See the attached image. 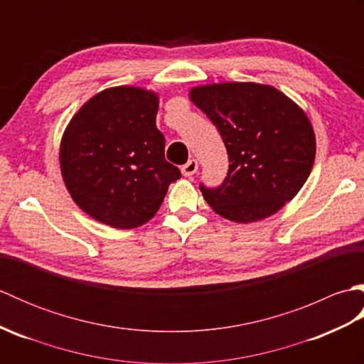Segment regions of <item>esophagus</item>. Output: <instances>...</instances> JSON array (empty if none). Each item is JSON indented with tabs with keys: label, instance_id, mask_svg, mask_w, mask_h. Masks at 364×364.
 <instances>
[{
	"label": "esophagus",
	"instance_id": "esophagus-1",
	"mask_svg": "<svg viewBox=\"0 0 364 364\" xmlns=\"http://www.w3.org/2000/svg\"><path fill=\"white\" fill-rule=\"evenodd\" d=\"M197 170H198V162L196 159H191V161H188L186 164L181 167V173L184 176H192V175L197 172Z\"/></svg>",
	"mask_w": 364,
	"mask_h": 364
}]
</instances>
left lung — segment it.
<instances>
[{
  "instance_id": "8db88e82",
  "label": "left lung",
  "mask_w": 364,
  "mask_h": 364,
  "mask_svg": "<svg viewBox=\"0 0 364 364\" xmlns=\"http://www.w3.org/2000/svg\"><path fill=\"white\" fill-rule=\"evenodd\" d=\"M189 98L218 127L228 151L222 186H200L214 213L252 223L297 196L314 164L316 134L294 100L269 84L239 81L196 86Z\"/></svg>"
}]
</instances>
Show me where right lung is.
Here are the masks:
<instances>
[{"instance_id":"obj_1","label":"right lung","mask_w":364,"mask_h":364,"mask_svg":"<svg viewBox=\"0 0 364 364\" xmlns=\"http://www.w3.org/2000/svg\"><path fill=\"white\" fill-rule=\"evenodd\" d=\"M158 107V92L115 86L90 97L65 127L60 175L73 202L97 222L117 230L144 225L181 176L164 158Z\"/></svg>"}]
</instances>
